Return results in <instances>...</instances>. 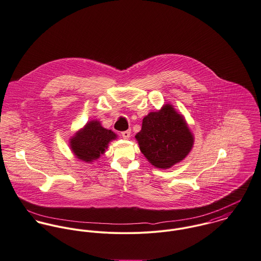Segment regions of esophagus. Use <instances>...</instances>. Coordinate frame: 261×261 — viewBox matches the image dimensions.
<instances>
[{
  "mask_svg": "<svg viewBox=\"0 0 261 261\" xmlns=\"http://www.w3.org/2000/svg\"><path fill=\"white\" fill-rule=\"evenodd\" d=\"M121 136H122V138H123L124 140H128L129 137H130V130L128 129V130L122 132V133H121Z\"/></svg>",
  "mask_w": 261,
  "mask_h": 261,
  "instance_id": "34e87169",
  "label": "esophagus"
}]
</instances>
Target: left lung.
I'll return each mask as SVG.
<instances>
[{"mask_svg": "<svg viewBox=\"0 0 261 261\" xmlns=\"http://www.w3.org/2000/svg\"><path fill=\"white\" fill-rule=\"evenodd\" d=\"M136 140L148 163L162 169L184 161L194 143L193 134L185 117L170 103L143 118L142 129L136 135Z\"/></svg>", "mask_w": 261, "mask_h": 261, "instance_id": "left-lung-1", "label": "left lung"}]
</instances>
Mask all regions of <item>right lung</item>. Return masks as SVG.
Masks as SVG:
<instances>
[{
	"instance_id": "right-lung-1",
	"label": "right lung",
	"mask_w": 261,
	"mask_h": 261,
	"mask_svg": "<svg viewBox=\"0 0 261 261\" xmlns=\"http://www.w3.org/2000/svg\"><path fill=\"white\" fill-rule=\"evenodd\" d=\"M117 139V134L105 128L97 119H93L71 137L70 147L77 160L91 164L106 152L110 142Z\"/></svg>"
}]
</instances>
